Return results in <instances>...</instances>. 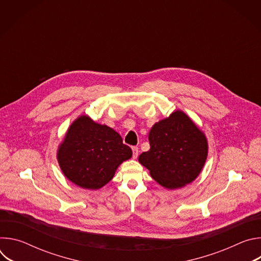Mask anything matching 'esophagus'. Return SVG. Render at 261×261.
<instances>
[{
    "label": "esophagus",
    "instance_id": "obj_1",
    "mask_svg": "<svg viewBox=\"0 0 261 261\" xmlns=\"http://www.w3.org/2000/svg\"><path fill=\"white\" fill-rule=\"evenodd\" d=\"M131 148H132V156L135 159L138 156V147L137 146H132Z\"/></svg>",
    "mask_w": 261,
    "mask_h": 261
}]
</instances>
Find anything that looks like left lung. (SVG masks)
Masks as SVG:
<instances>
[{
    "label": "left lung",
    "instance_id": "left-lung-1",
    "mask_svg": "<svg viewBox=\"0 0 261 261\" xmlns=\"http://www.w3.org/2000/svg\"><path fill=\"white\" fill-rule=\"evenodd\" d=\"M148 140L150 151L143 152L138 160L167 189L180 188L194 180L205 163V136L181 111L155 124Z\"/></svg>",
    "mask_w": 261,
    "mask_h": 261
}]
</instances>
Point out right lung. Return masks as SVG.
<instances>
[{
	"instance_id": "1",
	"label": "right lung",
	"mask_w": 261,
	"mask_h": 261,
	"mask_svg": "<svg viewBox=\"0 0 261 261\" xmlns=\"http://www.w3.org/2000/svg\"><path fill=\"white\" fill-rule=\"evenodd\" d=\"M131 148L115 130L83 116L69 128L58 152L64 174L86 189H99L114 177L118 166L131 158Z\"/></svg>"
}]
</instances>
